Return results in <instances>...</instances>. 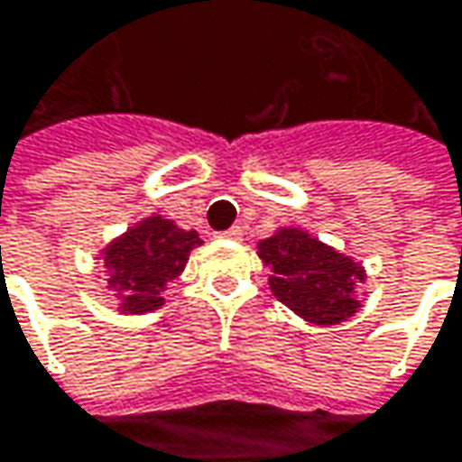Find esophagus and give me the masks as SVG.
<instances>
[{
  "mask_svg": "<svg viewBox=\"0 0 462 462\" xmlns=\"http://www.w3.org/2000/svg\"><path fill=\"white\" fill-rule=\"evenodd\" d=\"M222 237H227V240H240V237H243V227L235 225V227H230L227 232H222Z\"/></svg>",
  "mask_w": 462,
  "mask_h": 462,
  "instance_id": "esophagus-1",
  "label": "esophagus"
}]
</instances>
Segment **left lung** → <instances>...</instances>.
I'll return each mask as SVG.
<instances>
[{
  "label": "left lung",
  "instance_id": "left-lung-1",
  "mask_svg": "<svg viewBox=\"0 0 462 462\" xmlns=\"http://www.w3.org/2000/svg\"><path fill=\"white\" fill-rule=\"evenodd\" d=\"M259 259L273 270V296L312 325H338L362 310L367 273L362 262L301 227H277L259 240Z\"/></svg>",
  "mask_w": 462,
  "mask_h": 462
}]
</instances>
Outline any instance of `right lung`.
<instances>
[{"mask_svg": "<svg viewBox=\"0 0 462 462\" xmlns=\"http://www.w3.org/2000/svg\"><path fill=\"white\" fill-rule=\"evenodd\" d=\"M203 245L195 230L152 214L113 237L97 254L121 315H147L163 307V291L185 273L189 251Z\"/></svg>", "mask_w": 462, "mask_h": 462, "instance_id": "right-lung-1", "label": "right lung"}]
</instances>
